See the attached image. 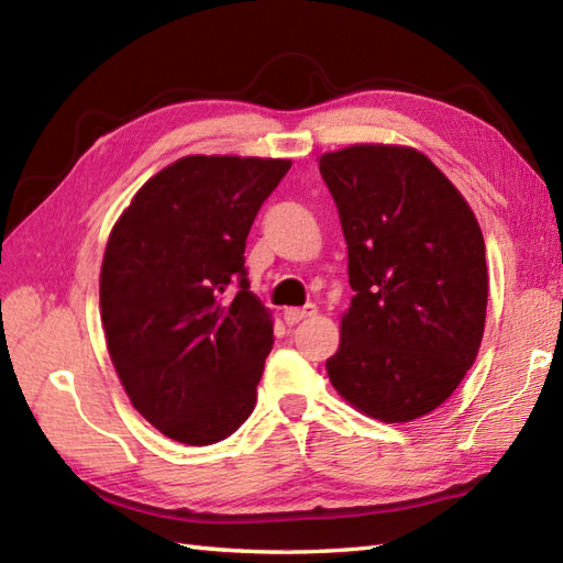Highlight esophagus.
<instances>
[{"label": "esophagus", "instance_id": "1", "mask_svg": "<svg viewBox=\"0 0 563 563\" xmlns=\"http://www.w3.org/2000/svg\"><path fill=\"white\" fill-rule=\"evenodd\" d=\"M317 314V305H307V307H288L283 312V319H285V324L288 327H295V324H300L302 319H309V317H314Z\"/></svg>", "mask_w": 563, "mask_h": 563}]
</instances>
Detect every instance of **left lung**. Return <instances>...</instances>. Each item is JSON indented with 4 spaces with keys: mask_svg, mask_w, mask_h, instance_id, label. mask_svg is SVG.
Instances as JSON below:
<instances>
[{
    "mask_svg": "<svg viewBox=\"0 0 563 563\" xmlns=\"http://www.w3.org/2000/svg\"><path fill=\"white\" fill-rule=\"evenodd\" d=\"M355 297L331 385L357 411L406 423L450 399L479 353L488 273L472 208L426 154L394 145L329 152Z\"/></svg>",
    "mask_w": 563,
    "mask_h": 563,
    "instance_id": "left-lung-1",
    "label": "left lung"
}]
</instances>
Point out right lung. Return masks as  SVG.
<instances>
[{
    "mask_svg": "<svg viewBox=\"0 0 563 563\" xmlns=\"http://www.w3.org/2000/svg\"><path fill=\"white\" fill-rule=\"evenodd\" d=\"M290 166L184 157L113 227L101 266L106 343L130 401L166 438L212 445L254 411L273 321L249 290L244 249Z\"/></svg>",
    "mask_w": 563,
    "mask_h": 563,
    "instance_id": "1",
    "label": "right lung"
}]
</instances>
